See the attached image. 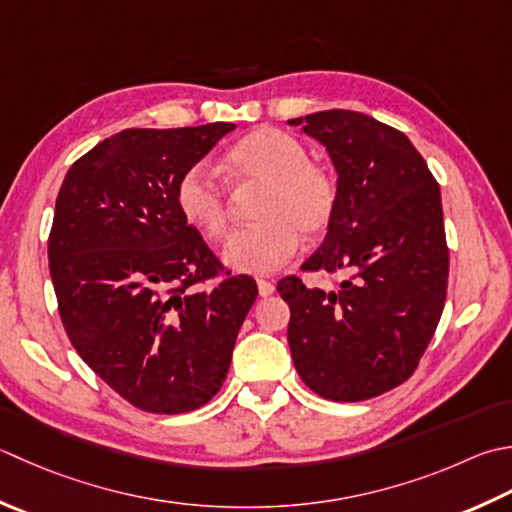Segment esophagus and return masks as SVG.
I'll list each match as a JSON object with an SVG mask.
<instances>
[{"instance_id":"obj_1","label":"esophagus","mask_w":512,"mask_h":512,"mask_svg":"<svg viewBox=\"0 0 512 512\" xmlns=\"http://www.w3.org/2000/svg\"><path fill=\"white\" fill-rule=\"evenodd\" d=\"M257 288H259V295H262V297H270L275 293V284L268 282V279H257Z\"/></svg>"}]
</instances>
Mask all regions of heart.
Here are the masks:
<instances>
[{
	"mask_svg": "<svg viewBox=\"0 0 512 512\" xmlns=\"http://www.w3.org/2000/svg\"><path fill=\"white\" fill-rule=\"evenodd\" d=\"M306 146L279 128L250 130L224 157L226 175L239 186H262L257 224L237 230L222 262L246 275L275 273L295 255L299 233L324 235L337 210V184L322 166L310 164ZM179 213L208 239L226 235L230 204L206 164L190 166L175 188Z\"/></svg>",
	"mask_w": 512,
	"mask_h": 512,
	"instance_id": "1",
	"label": "heart"
}]
</instances>
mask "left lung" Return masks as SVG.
Returning <instances> with one entry per match:
<instances>
[{
  "label": "left lung",
  "instance_id": "1",
  "mask_svg": "<svg viewBox=\"0 0 512 512\" xmlns=\"http://www.w3.org/2000/svg\"><path fill=\"white\" fill-rule=\"evenodd\" d=\"M288 124L324 144L337 170L333 224L302 270L346 275L337 290L279 279L288 346L319 397L364 402L413 375L442 317V195L410 139L375 117L333 108Z\"/></svg>",
  "mask_w": 512,
  "mask_h": 512
}]
</instances>
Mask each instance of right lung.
I'll return each instance as SVG.
<instances>
[{"instance_id":"obj_1","label":"right lung","mask_w":512,"mask_h":512,"mask_svg":"<svg viewBox=\"0 0 512 512\" xmlns=\"http://www.w3.org/2000/svg\"><path fill=\"white\" fill-rule=\"evenodd\" d=\"M235 124L126 128L70 166L55 202L48 266L79 357L126 402L188 413L222 388L257 299L179 213L175 188Z\"/></svg>"}]
</instances>
